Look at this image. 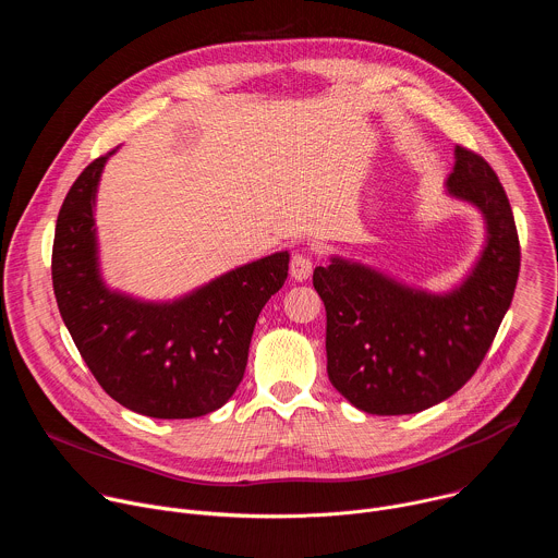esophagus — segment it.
<instances>
[{
  "instance_id": "obj_1",
  "label": "esophagus",
  "mask_w": 558,
  "mask_h": 558,
  "mask_svg": "<svg viewBox=\"0 0 558 558\" xmlns=\"http://www.w3.org/2000/svg\"><path fill=\"white\" fill-rule=\"evenodd\" d=\"M311 269H313V263H311V256L308 254H295L291 258V267H289V274L293 280L302 282L311 276Z\"/></svg>"
}]
</instances>
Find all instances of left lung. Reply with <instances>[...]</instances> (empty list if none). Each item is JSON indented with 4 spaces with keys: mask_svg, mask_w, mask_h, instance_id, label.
I'll return each mask as SVG.
<instances>
[{
    "mask_svg": "<svg viewBox=\"0 0 558 558\" xmlns=\"http://www.w3.org/2000/svg\"><path fill=\"white\" fill-rule=\"evenodd\" d=\"M446 194L486 222L480 258L450 291L411 287L342 256L313 271L327 308L329 379L364 413L411 415L448 400L480 368L510 308L521 250L495 170L457 145Z\"/></svg>",
    "mask_w": 558,
    "mask_h": 558,
    "instance_id": "obj_1",
    "label": "left lung"
}]
</instances>
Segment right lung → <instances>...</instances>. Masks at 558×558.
<instances>
[{
	"mask_svg": "<svg viewBox=\"0 0 558 558\" xmlns=\"http://www.w3.org/2000/svg\"><path fill=\"white\" fill-rule=\"evenodd\" d=\"M114 149L72 183L57 218L52 287L78 353L121 407L156 420L220 409L241 384L254 327L282 289L289 252L235 267L174 300H141L101 276L95 205Z\"/></svg>",
	"mask_w": 558,
	"mask_h": 558,
	"instance_id": "obj_1",
	"label": "right lung"
}]
</instances>
